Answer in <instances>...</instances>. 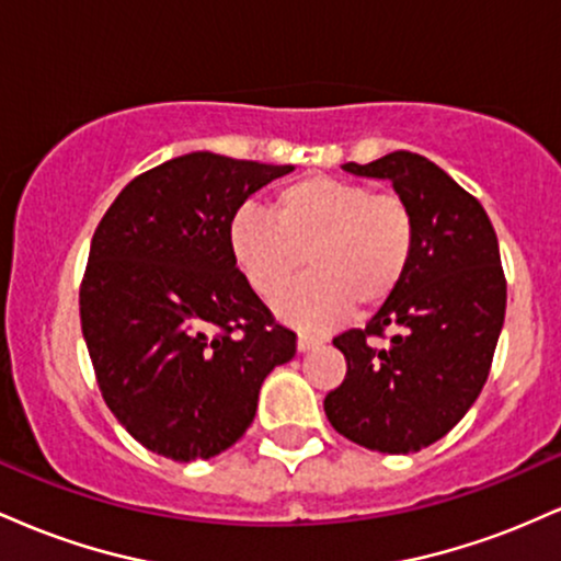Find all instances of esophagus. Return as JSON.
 I'll return each mask as SVG.
<instances>
[{
    "mask_svg": "<svg viewBox=\"0 0 561 561\" xmlns=\"http://www.w3.org/2000/svg\"><path fill=\"white\" fill-rule=\"evenodd\" d=\"M321 343H324V340L313 337V334H298V351H300V353L313 351V347H319Z\"/></svg>",
    "mask_w": 561,
    "mask_h": 561,
    "instance_id": "esophagus-1",
    "label": "esophagus"
}]
</instances>
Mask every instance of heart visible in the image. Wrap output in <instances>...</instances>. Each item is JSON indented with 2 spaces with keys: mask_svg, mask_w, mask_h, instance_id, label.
<instances>
[{
  "mask_svg": "<svg viewBox=\"0 0 561 561\" xmlns=\"http://www.w3.org/2000/svg\"><path fill=\"white\" fill-rule=\"evenodd\" d=\"M274 218L240 208L229 221V248L244 279L274 298L308 268L313 274L276 298L289 324L319 327L353 306L371 311L396 295L414 259L416 224L409 203L392 192L311 173L282 186Z\"/></svg>",
  "mask_w": 561,
  "mask_h": 561,
  "instance_id": "heart-1",
  "label": "heart"
}]
</instances>
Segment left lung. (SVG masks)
I'll return each instance as SVG.
<instances>
[{"mask_svg": "<svg viewBox=\"0 0 561 561\" xmlns=\"http://www.w3.org/2000/svg\"><path fill=\"white\" fill-rule=\"evenodd\" d=\"M343 169L392 182L414 214L416 244L401 287L366 330L332 340L347 371L324 398V411L358 446L414 454L467 414L491 371L506 313L499 240L478 199L416 152ZM385 329L393 332L391 345L375 348L368 337Z\"/></svg>", "mask_w": 561, "mask_h": 561, "instance_id": "obj_1", "label": "left lung"}]
</instances>
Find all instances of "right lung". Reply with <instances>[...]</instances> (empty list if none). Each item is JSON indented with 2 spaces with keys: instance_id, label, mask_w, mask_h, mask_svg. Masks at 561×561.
<instances>
[{
  "instance_id": "obj_1",
  "label": "right lung",
  "mask_w": 561,
  "mask_h": 561,
  "mask_svg": "<svg viewBox=\"0 0 561 561\" xmlns=\"http://www.w3.org/2000/svg\"><path fill=\"white\" fill-rule=\"evenodd\" d=\"M293 165L186 152L128 182L102 216L81 330L102 398L134 440L214 459L253 424L263 379L295 356L229 248V221Z\"/></svg>"
}]
</instances>
